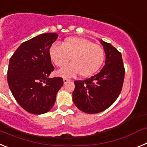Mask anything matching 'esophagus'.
I'll return each mask as SVG.
<instances>
[{"label": "esophagus", "instance_id": "34e87169", "mask_svg": "<svg viewBox=\"0 0 147 147\" xmlns=\"http://www.w3.org/2000/svg\"><path fill=\"white\" fill-rule=\"evenodd\" d=\"M70 80H67L66 78H64V79H63V82H64V84H66V83H67Z\"/></svg>", "mask_w": 147, "mask_h": 147}]
</instances>
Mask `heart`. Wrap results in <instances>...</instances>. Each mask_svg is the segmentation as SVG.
<instances>
[{"instance_id": "b5f03b06", "label": "heart", "mask_w": 147, "mask_h": 147, "mask_svg": "<svg viewBox=\"0 0 147 147\" xmlns=\"http://www.w3.org/2000/svg\"><path fill=\"white\" fill-rule=\"evenodd\" d=\"M49 57L54 65L62 67L71 61L72 63L57 71L58 76L72 77L80 74L88 77L96 72L103 64L105 51L99 45L84 37H71L62 45L53 44L49 49Z\"/></svg>"}]
</instances>
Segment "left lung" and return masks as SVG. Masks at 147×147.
Listing matches in <instances>:
<instances>
[{"instance_id":"8db88e82","label":"left lung","mask_w":147,"mask_h":147,"mask_svg":"<svg viewBox=\"0 0 147 147\" xmlns=\"http://www.w3.org/2000/svg\"><path fill=\"white\" fill-rule=\"evenodd\" d=\"M103 45L106 59L99 73L84 81H75L73 102L86 113H98L110 107L117 99L124 82V70L121 54L108 42Z\"/></svg>"}]
</instances>
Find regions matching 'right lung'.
I'll return each mask as SVG.
<instances>
[{"instance_id": "add662e5", "label": "right lung", "mask_w": 147, "mask_h": 147, "mask_svg": "<svg viewBox=\"0 0 147 147\" xmlns=\"http://www.w3.org/2000/svg\"><path fill=\"white\" fill-rule=\"evenodd\" d=\"M57 37L45 33L33 37L23 42L9 59L8 85L18 103L30 113L49 112L63 85L62 78L49 77L54 69L49 49Z\"/></svg>"}]
</instances>
